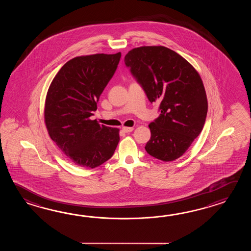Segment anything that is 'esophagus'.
Wrapping results in <instances>:
<instances>
[{
    "mask_svg": "<svg viewBox=\"0 0 251 251\" xmlns=\"http://www.w3.org/2000/svg\"><path fill=\"white\" fill-rule=\"evenodd\" d=\"M122 130H123L124 133H130V132H132L133 130V127H126V126H124L122 128Z\"/></svg>",
    "mask_w": 251,
    "mask_h": 251,
    "instance_id": "1",
    "label": "esophagus"
}]
</instances>
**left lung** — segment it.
<instances>
[{
  "mask_svg": "<svg viewBox=\"0 0 251 251\" xmlns=\"http://www.w3.org/2000/svg\"><path fill=\"white\" fill-rule=\"evenodd\" d=\"M125 64L150 102L160 104V117L149 125L146 151L158 160H176L205 122L208 105L200 75L186 59L165 47L133 48L125 56Z\"/></svg>",
  "mask_w": 251,
  "mask_h": 251,
  "instance_id": "8db88e82",
  "label": "left lung"
}]
</instances>
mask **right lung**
<instances>
[{
	"instance_id": "obj_1",
	"label": "right lung",
	"mask_w": 251,
	"mask_h": 251,
	"mask_svg": "<svg viewBox=\"0 0 251 251\" xmlns=\"http://www.w3.org/2000/svg\"><path fill=\"white\" fill-rule=\"evenodd\" d=\"M120 58V52L73 58L64 64L48 89L45 105L48 133L75 165L99 167L112 157L118 146L119 129L90 118Z\"/></svg>"
}]
</instances>
